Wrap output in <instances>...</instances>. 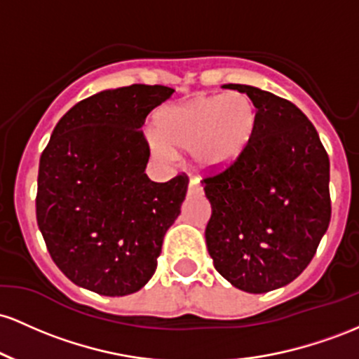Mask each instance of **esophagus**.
<instances>
[{
    "label": "esophagus",
    "instance_id": "34e87169",
    "mask_svg": "<svg viewBox=\"0 0 359 359\" xmlns=\"http://www.w3.org/2000/svg\"><path fill=\"white\" fill-rule=\"evenodd\" d=\"M201 193H203V188H201L200 180L191 178L190 180V184H188V195H190V196H198V195H201Z\"/></svg>",
    "mask_w": 359,
    "mask_h": 359
}]
</instances>
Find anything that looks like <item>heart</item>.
<instances>
[{
    "instance_id": "1",
    "label": "heart",
    "mask_w": 359,
    "mask_h": 359,
    "mask_svg": "<svg viewBox=\"0 0 359 359\" xmlns=\"http://www.w3.org/2000/svg\"><path fill=\"white\" fill-rule=\"evenodd\" d=\"M256 127V107L239 91L196 96L169 104L156 116L151 147L161 158L191 151L193 161L203 171L232 166L251 142Z\"/></svg>"
}]
</instances>
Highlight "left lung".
Wrapping results in <instances>:
<instances>
[{
    "label": "left lung",
    "mask_w": 359,
    "mask_h": 359,
    "mask_svg": "<svg viewBox=\"0 0 359 359\" xmlns=\"http://www.w3.org/2000/svg\"><path fill=\"white\" fill-rule=\"evenodd\" d=\"M256 107L251 142L231 168L203 180L213 266L232 287L266 293L309 266L331 222L329 156L299 107L273 93L224 84Z\"/></svg>",
    "instance_id": "left-lung-1"
}]
</instances>
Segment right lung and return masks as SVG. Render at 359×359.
<instances>
[{
    "mask_svg": "<svg viewBox=\"0 0 359 359\" xmlns=\"http://www.w3.org/2000/svg\"><path fill=\"white\" fill-rule=\"evenodd\" d=\"M172 93L161 84L96 93L59 120L40 156L39 229L54 263L78 287L123 297L154 275L188 178L149 180L151 151L140 128Z\"/></svg>",
    "mask_w": 359,
    "mask_h": 359,
    "instance_id": "add662e5",
    "label": "right lung"
}]
</instances>
